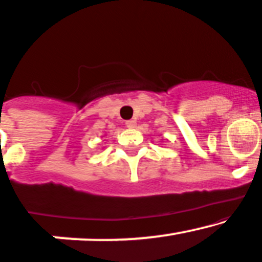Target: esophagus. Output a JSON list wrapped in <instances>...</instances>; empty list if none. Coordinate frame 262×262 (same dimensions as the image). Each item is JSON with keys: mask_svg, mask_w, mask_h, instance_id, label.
Returning a JSON list of instances; mask_svg holds the SVG:
<instances>
[{"mask_svg": "<svg viewBox=\"0 0 262 262\" xmlns=\"http://www.w3.org/2000/svg\"><path fill=\"white\" fill-rule=\"evenodd\" d=\"M125 125L127 128H135L136 127V121L135 120H128V121L125 122Z\"/></svg>", "mask_w": 262, "mask_h": 262, "instance_id": "obj_1", "label": "esophagus"}]
</instances>
